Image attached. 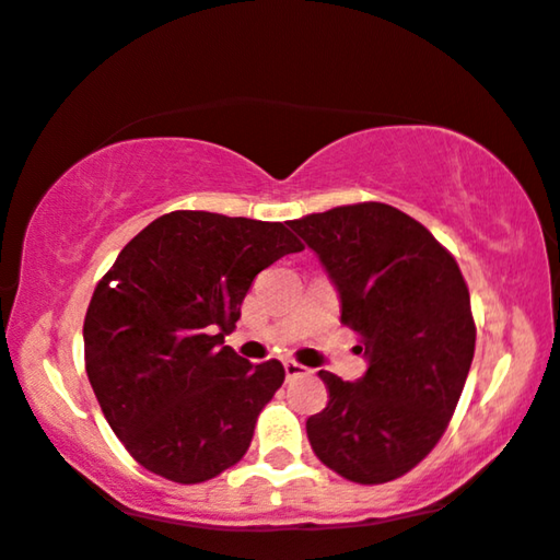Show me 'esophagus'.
<instances>
[{
	"instance_id": "1",
	"label": "esophagus",
	"mask_w": 560,
	"mask_h": 560,
	"mask_svg": "<svg viewBox=\"0 0 560 560\" xmlns=\"http://www.w3.org/2000/svg\"><path fill=\"white\" fill-rule=\"evenodd\" d=\"M305 374H311V372H308V366H303V364L293 362V359H288V362H285V377H288V380L305 377Z\"/></svg>"
}]
</instances>
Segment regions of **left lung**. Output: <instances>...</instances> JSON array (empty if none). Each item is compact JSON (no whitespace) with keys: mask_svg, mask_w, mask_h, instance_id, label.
<instances>
[{"mask_svg":"<svg viewBox=\"0 0 560 560\" xmlns=\"http://www.w3.org/2000/svg\"><path fill=\"white\" fill-rule=\"evenodd\" d=\"M324 262L341 324L370 359L364 377L318 372L326 408L308 418L313 454L357 485H385L446 433L474 359L477 326L456 259L387 203L336 206L288 221Z\"/></svg>","mask_w":560,"mask_h":560,"instance_id":"8db88e82","label":"left lung"}]
</instances>
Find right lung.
I'll list each match as a JSON object with an SVG mask.
<instances>
[{
	"label": "right lung",
	"instance_id": "add662e5",
	"mask_svg": "<svg viewBox=\"0 0 560 560\" xmlns=\"http://www.w3.org/2000/svg\"><path fill=\"white\" fill-rule=\"evenodd\" d=\"M303 244L280 221L171 211L119 252L83 318L86 374L106 423L144 469L178 485L247 454L278 393V359L249 364L224 336L275 259Z\"/></svg>",
	"mask_w": 560,
	"mask_h": 560
}]
</instances>
